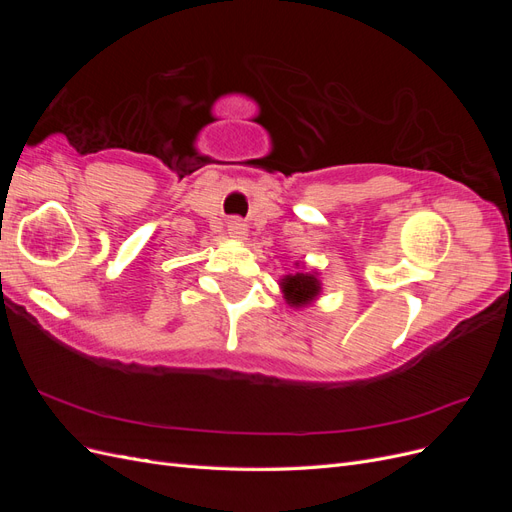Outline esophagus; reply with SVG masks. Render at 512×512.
<instances>
[{
  "instance_id": "obj_1",
  "label": "esophagus",
  "mask_w": 512,
  "mask_h": 512,
  "mask_svg": "<svg viewBox=\"0 0 512 512\" xmlns=\"http://www.w3.org/2000/svg\"><path fill=\"white\" fill-rule=\"evenodd\" d=\"M228 235L232 237V239H245V235H247V224L245 222H241V220H228Z\"/></svg>"
}]
</instances>
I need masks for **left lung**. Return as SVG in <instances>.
I'll return each instance as SVG.
<instances>
[{"label": "left lung", "instance_id": "left-lung-1", "mask_svg": "<svg viewBox=\"0 0 512 512\" xmlns=\"http://www.w3.org/2000/svg\"><path fill=\"white\" fill-rule=\"evenodd\" d=\"M294 265H297V271L284 275L280 280V288L290 307L303 309L318 301L322 294V282L318 271H303V265H299V262H294Z\"/></svg>", "mask_w": 512, "mask_h": 512}]
</instances>
